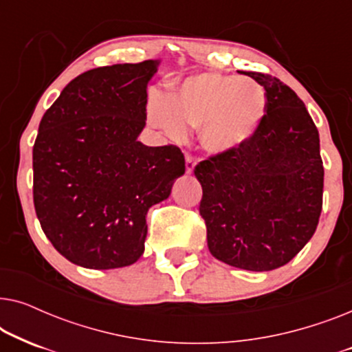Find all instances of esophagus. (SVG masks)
Segmentation results:
<instances>
[{
  "mask_svg": "<svg viewBox=\"0 0 352 352\" xmlns=\"http://www.w3.org/2000/svg\"><path fill=\"white\" fill-rule=\"evenodd\" d=\"M194 170H195V160L192 157L187 155L186 157V171H187V175H192V173H194Z\"/></svg>",
  "mask_w": 352,
  "mask_h": 352,
  "instance_id": "obj_1",
  "label": "esophagus"
}]
</instances>
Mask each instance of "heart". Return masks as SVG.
<instances>
[{
    "instance_id": "obj_1",
    "label": "heart",
    "mask_w": 352,
    "mask_h": 352,
    "mask_svg": "<svg viewBox=\"0 0 352 352\" xmlns=\"http://www.w3.org/2000/svg\"><path fill=\"white\" fill-rule=\"evenodd\" d=\"M267 113L263 86L247 76L206 72L187 76L168 98L148 109V123L168 138H186L187 128L199 129L204 151L216 158L242 155L256 141Z\"/></svg>"
}]
</instances>
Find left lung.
<instances>
[{"instance_id": "left-lung-1", "label": "left lung", "mask_w": 352, "mask_h": 352, "mask_svg": "<svg viewBox=\"0 0 352 352\" xmlns=\"http://www.w3.org/2000/svg\"><path fill=\"white\" fill-rule=\"evenodd\" d=\"M266 91L267 113L242 155L200 162V214L211 254L245 271L292 261L316 232L322 211L320 141L306 105L276 76L248 72Z\"/></svg>"}]
</instances>
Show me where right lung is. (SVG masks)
Instances as JSON below:
<instances>
[{
  "label": "right lung",
  "instance_id": "1",
  "mask_svg": "<svg viewBox=\"0 0 352 352\" xmlns=\"http://www.w3.org/2000/svg\"><path fill=\"white\" fill-rule=\"evenodd\" d=\"M160 62L85 72L43 115L33 146V201L43 232L76 266L136 263L148 208L166 200L186 173L177 147L138 141L147 85Z\"/></svg>",
  "mask_w": 352,
  "mask_h": 352
}]
</instances>
